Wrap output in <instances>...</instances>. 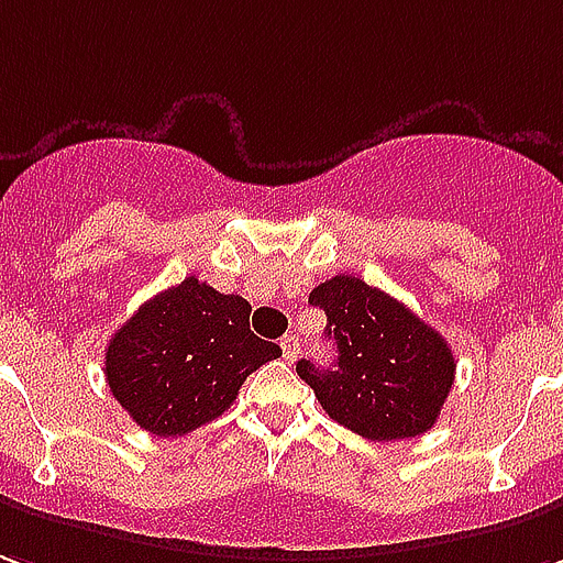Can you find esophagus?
<instances>
[{
  "label": "esophagus",
  "mask_w": 563,
  "mask_h": 563,
  "mask_svg": "<svg viewBox=\"0 0 563 563\" xmlns=\"http://www.w3.org/2000/svg\"><path fill=\"white\" fill-rule=\"evenodd\" d=\"M298 347H301V344H298V338H295V335H283L280 338L283 360H289V363H292L295 356H298Z\"/></svg>",
  "instance_id": "obj_1"
}]
</instances>
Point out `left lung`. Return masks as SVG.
I'll list each match as a JSON object with an SVG mask.
<instances>
[{
    "label": "left lung",
    "mask_w": 563,
    "mask_h": 563,
    "mask_svg": "<svg viewBox=\"0 0 563 563\" xmlns=\"http://www.w3.org/2000/svg\"><path fill=\"white\" fill-rule=\"evenodd\" d=\"M310 305L325 310V335L338 360L335 368L301 360L295 372L325 415L372 442L430 430L457 368L445 338L402 301L350 274L320 283Z\"/></svg>",
    "instance_id": "obj_1"
}]
</instances>
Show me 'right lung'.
<instances>
[{
    "label": "right lung",
    "instance_id": "1",
    "mask_svg": "<svg viewBox=\"0 0 563 563\" xmlns=\"http://www.w3.org/2000/svg\"><path fill=\"white\" fill-rule=\"evenodd\" d=\"M250 301L198 277L148 298L106 347V384L152 435H186L238 399L283 350L250 332Z\"/></svg>",
    "mask_w": 563,
    "mask_h": 563
}]
</instances>
